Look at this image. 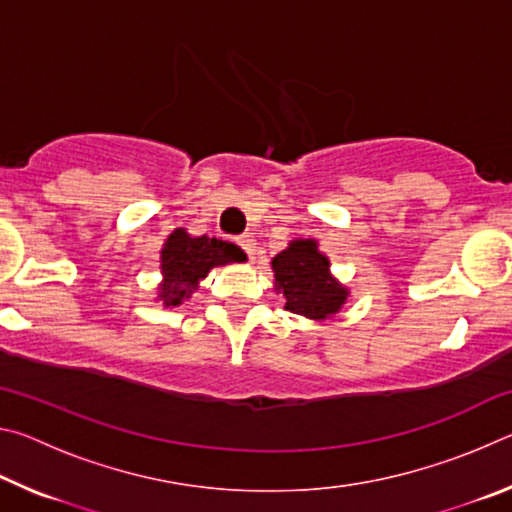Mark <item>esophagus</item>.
I'll use <instances>...</instances> for the list:
<instances>
[{
  "label": "esophagus",
  "mask_w": 512,
  "mask_h": 512,
  "mask_svg": "<svg viewBox=\"0 0 512 512\" xmlns=\"http://www.w3.org/2000/svg\"><path fill=\"white\" fill-rule=\"evenodd\" d=\"M237 244H239L241 248H244V250H246V255H248V259H250V262H253V259H255V248H257V244H255V239H253V237H250V235H244V237H241V239L237 241Z\"/></svg>",
  "instance_id": "obj_1"
}]
</instances>
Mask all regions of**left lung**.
<instances>
[{
    "instance_id": "obj_1",
    "label": "left lung",
    "mask_w": 512,
    "mask_h": 512,
    "mask_svg": "<svg viewBox=\"0 0 512 512\" xmlns=\"http://www.w3.org/2000/svg\"><path fill=\"white\" fill-rule=\"evenodd\" d=\"M275 291L284 296V309L314 323L332 320L350 298V289L336 280L329 257L316 239H291L271 259Z\"/></svg>"
}]
</instances>
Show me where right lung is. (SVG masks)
I'll return each instance as SVG.
<instances>
[{
  "label": "right lung",
  "instance_id": "obj_1",
  "mask_svg": "<svg viewBox=\"0 0 512 512\" xmlns=\"http://www.w3.org/2000/svg\"><path fill=\"white\" fill-rule=\"evenodd\" d=\"M241 250L223 239L192 237L185 228H176L160 250V275L155 300L162 307H178L198 289L214 266L239 262Z\"/></svg>",
  "mask_w": 512,
  "mask_h": 512
}]
</instances>
